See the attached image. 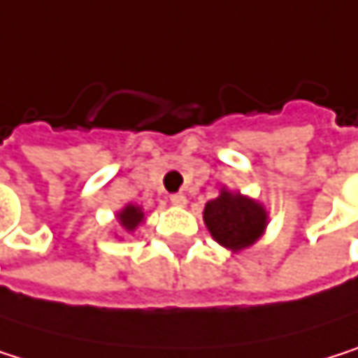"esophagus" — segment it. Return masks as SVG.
Returning <instances> with one entry per match:
<instances>
[{
  "label": "esophagus",
  "mask_w": 358,
  "mask_h": 358,
  "mask_svg": "<svg viewBox=\"0 0 358 358\" xmlns=\"http://www.w3.org/2000/svg\"><path fill=\"white\" fill-rule=\"evenodd\" d=\"M169 201H171V206H178V208H185V206H187V197H185L182 193H173V195H169Z\"/></svg>",
  "instance_id": "obj_1"
}]
</instances>
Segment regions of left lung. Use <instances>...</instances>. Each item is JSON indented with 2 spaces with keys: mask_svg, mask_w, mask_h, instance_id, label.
Returning <instances> with one entry per match:
<instances>
[{
  "mask_svg": "<svg viewBox=\"0 0 358 358\" xmlns=\"http://www.w3.org/2000/svg\"><path fill=\"white\" fill-rule=\"evenodd\" d=\"M203 222L222 248L239 252L262 237L268 214L262 203L222 189L216 199L206 203Z\"/></svg>",
  "mask_w": 358,
  "mask_h": 358,
  "instance_id": "left-lung-1",
  "label": "left lung"
}]
</instances>
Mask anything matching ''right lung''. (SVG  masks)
Listing matches in <instances>:
<instances>
[{"label":"right lung","instance_id":"right-lung-1","mask_svg":"<svg viewBox=\"0 0 358 358\" xmlns=\"http://www.w3.org/2000/svg\"><path fill=\"white\" fill-rule=\"evenodd\" d=\"M117 220H119V224L127 231V233H131V231H136V227L144 220V212H142V208H138V206H125L119 214H117Z\"/></svg>","mask_w":358,"mask_h":358}]
</instances>
